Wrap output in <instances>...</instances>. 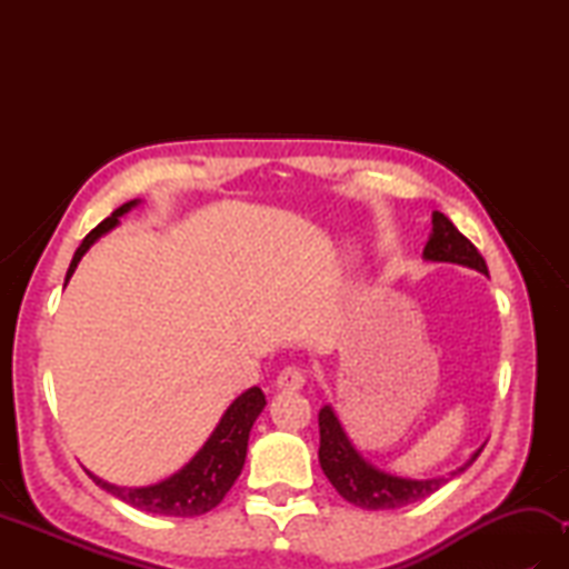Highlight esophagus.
I'll return each mask as SVG.
<instances>
[{"instance_id": "esophagus-1", "label": "esophagus", "mask_w": 569, "mask_h": 569, "mask_svg": "<svg viewBox=\"0 0 569 569\" xmlns=\"http://www.w3.org/2000/svg\"><path fill=\"white\" fill-rule=\"evenodd\" d=\"M276 386L283 391H300L306 386V371L300 367H286L281 373H278Z\"/></svg>"}]
</instances>
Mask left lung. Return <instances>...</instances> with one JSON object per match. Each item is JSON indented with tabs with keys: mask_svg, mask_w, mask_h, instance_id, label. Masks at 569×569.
<instances>
[{
	"mask_svg": "<svg viewBox=\"0 0 569 569\" xmlns=\"http://www.w3.org/2000/svg\"><path fill=\"white\" fill-rule=\"evenodd\" d=\"M422 257L428 261H450V263H462L469 269H477L481 273H489L487 261L477 247L459 232V229L447 220L442 212H432V234L428 239L426 249H422ZM320 467L325 477L330 479V485L337 489L342 499L349 503L359 506V509L369 511H389V509H401V506L416 503L420 499L430 497V493L438 491L442 485H447L452 477L462 475V471L475 462L479 452L485 447L471 455L467 465L455 469L450 477H438V479H403L386 475L377 467L359 457V452L347 440V435L340 426V420L332 413L330 406L320 410Z\"/></svg>",
	"mask_w": 569,
	"mask_h": 569,
	"instance_id": "left-lung-1",
	"label": "left lung"
}]
</instances>
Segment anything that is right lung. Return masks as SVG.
<instances>
[{"instance_id":"1","label":"right lung","mask_w":569,"mask_h":569,"mask_svg":"<svg viewBox=\"0 0 569 569\" xmlns=\"http://www.w3.org/2000/svg\"><path fill=\"white\" fill-rule=\"evenodd\" d=\"M134 204L137 200L124 202L122 208H117L110 217H107V220H102L88 237L82 239L76 257L70 261L66 283L72 276V271H76L82 253L92 247V241L102 237L104 232H110V229L119 222V217L129 212ZM263 406H266V398L259 386H253V389L241 393L237 401L227 408L220 426L214 428L210 440L202 445V450L192 457L183 469L176 471L173 477L159 481V485L141 487V489H124V487L107 485V481L98 479L94 475L90 477L94 485H100L104 491H110L112 497L122 499L124 503L134 506L139 511L159 513V516H180V518L208 513L224 499V493L232 489L237 477L241 475V467H244V459H247L249 430L253 426V420L259 418Z\"/></svg>"}]
</instances>
